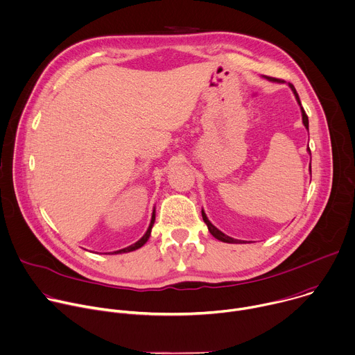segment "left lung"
Masks as SVG:
<instances>
[{"label":"left lung","mask_w":355,"mask_h":355,"mask_svg":"<svg viewBox=\"0 0 355 355\" xmlns=\"http://www.w3.org/2000/svg\"><path fill=\"white\" fill-rule=\"evenodd\" d=\"M266 79H269V80H273V82H280L279 79H276V78H270V76H266ZM290 87H291V90H293V93H294V96H295V98H297V101H298V104H300V107H301V112H302V123H304V125H305V128L308 130V125H309V123H308V115H306V112H305V110L302 108V105H301V101H300V97H298V93H297V90H295V87L290 83ZM308 152H311L309 150V148H308ZM202 217H203V221L206 223V225H207V228H209V231H210V234L213 235L214 239H217L218 241H223V243H228V244H243V243H245V241H241V240H235V239H231V237H228V235H225L224 232H221L218 228H216L210 221H209V218L206 217V214H205V211L202 210Z\"/></svg>","instance_id":"left-lung-1"}]
</instances>
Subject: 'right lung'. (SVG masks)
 <instances>
[{"instance_id":"1","label":"right lung","mask_w":355,"mask_h":355,"mask_svg":"<svg viewBox=\"0 0 355 355\" xmlns=\"http://www.w3.org/2000/svg\"><path fill=\"white\" fill-rule=\"evenodd\" d=\"M153 224H155V210H153V214H152V220H150L149 228H148V231L145 232L144 237H142L139 241H137L135 244H132V245H130V247H127V248H124V250L116 251V252H114V254H124V252H131V251H135V250H138V248L144 247V245L146 244V241L149 240V237H150V231H152V227H153Z\"/></svg>"}]
</instances>
